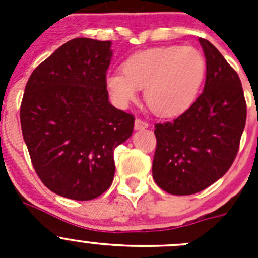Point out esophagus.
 <instances>
[{
    "label": "esophagus",
    "instance_id": "34e87169",
    "mask_svg": "<svg viewBox=\"0 0 258 258\" xmlns=\"http://www.w3.org/2000/svg\"><path fill=\"white\" fill-rule=\"evenodd\" d=\"M134 127L137 131H142V129H147L149 127V122H146L142 118H137L136 124H134Z\"/></svg>",
    "mask_w": 258,
    "mask_h": 258
}]
</instances>
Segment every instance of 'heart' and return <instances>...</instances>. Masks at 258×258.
Returning <instances> with one entry per match:
<instances>
[{"mask_svg": "<svg viewBox=\"0 0 258 258\" xmlns=\"http://www.w3.org/2000/svg\"><path fill=\"white\" fill-rule=\"evenodd\" d=\"M122 72H109L106 86L117 107H126L145 89L146 102L155 113L175 116L195 102L206 75V60L199 50L164 46L129 56Z\"/></svg>", "mask_w": 258, "mask_h": 258, "instance_id": "b5f03b06", "label": "heart"}]
</instances>
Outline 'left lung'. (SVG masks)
I'll list each match as a JSON object with an SVG mask.
<instances>
[{
  "instance_id": "left-lung-1",
  "label": "left lung",
  "mask_w": 258,
  "mask_h": 258,
  "mask_svg": "<svg viewBox=\"0 0 258 258\" xmlns=\"http://www.w3.org/2000/svg\"><path fill=\"white\" fill-rule=\"evenodd\" d=\"M199 42L207 59L204 90L181 116L155 124L152 175L172 195H192L220 179L235 160L247 120L236 71L208 40Z\"/></svg>"
}]
</instances>
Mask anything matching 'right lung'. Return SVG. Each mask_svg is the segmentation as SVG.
Instances as JSON below:
<instances>
[{
	"label": "right lung",
	"mask_w": 258,
	"mask_h": 258,
	"mask_svg": "<svg viewBox=\"0 0 258 258\" xmlns=\"http://www.w3.org/2000/svg\"><path fill=\"white\" fill-rule=\"evenodd\" d=\"M111 41H68L35 68L20 124L32 165L52 192L92 200L111 186L113 151L132 136L134 116L108 102Z\"/></svg>",
	"instance_id": "add662e5"
}]
</instances>
